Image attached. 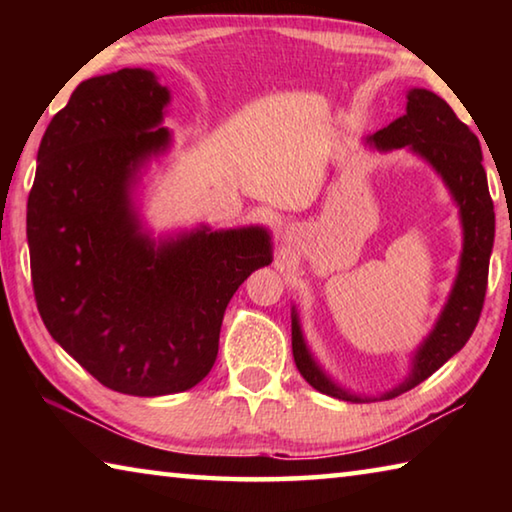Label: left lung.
<instances>
[{
    "label": "left lung",
    "instance_id": "1",
    "mask_svg": "<svg viewBox=\"0 0 512 512\" xmlns=\"http://www.w3.org/2000/svg\"><path fill=\"white\" fill-rule=\"evenodd\" d=\"M406 112L393 124L381 128L368 142L379 151H393L409 146L413 153L427 160L440 173L452 192L463 223V253L452 293L445 302L436 325L427 339L415 350L411 372L402 384L381 393L379 400L411 391L431 377L447 359L470 341L479 323L485 289H488V266L492 244H495V205L488 192V178L483 169L481 144L445 99L424 88H413L406 94ZM291 348L300 375L316 391L345 402H370L377 397H363L345 391L329 379L309 352L302 336L296 309L291 311Z\"/></svg>",
    "mask_w": 512,
    "mask_h": 512
}]
</instances>
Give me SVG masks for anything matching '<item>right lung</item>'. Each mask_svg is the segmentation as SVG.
Segmentation results:
<instances>
[{
	"instance_id": "obj_1",
	"label": "right lung",
	"mask_w": 512,
	"mask_h": 512,
	"mask_svg": "<svg viewBox=\"0 0 512 512\" xmlns=\"http://www.w3.org/2000/svg\"><path fill=\"white\" fill-rule=\"evenodd\" d=\"M169 90L142 67L94 76L42 135L27 203L42 323L103 386L183 393L212 370L225 307L273 259L262 225H207L155 244L133 205L140 169L169 149Z\"/></svg>"
}]
</instances>
